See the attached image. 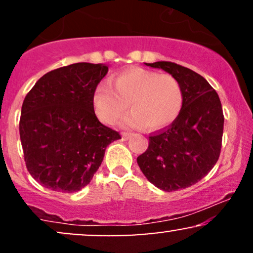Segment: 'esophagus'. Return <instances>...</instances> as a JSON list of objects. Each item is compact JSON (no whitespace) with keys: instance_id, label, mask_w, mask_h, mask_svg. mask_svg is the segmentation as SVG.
I'll return each mask as SVG.
<instances>
[{"instance_id":"esophagus-1","label":"esophagus","mask_w":253,"mask_h":253,"mask_svg":"<svg viewBox=\"0 0 253 253\" xmlns=\"http://www.w3.org/2000/svg\"><path fill=\"white\" fill-rule=\"evenodd\" d=\"M121 135H123L124 140H126V139H128L129 136L132 135V133H129V132H123V133H121Z\"/></svg>"}]
</instances>
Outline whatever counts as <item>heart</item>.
I'll return each instance as SVG.
<instances>
[{
  "mask_svg": "<svg viewBox=\"0 0 253 253\" xmlns=\"http://www.w3.org/2000/svg\"><path fill=\"white\" fill-rule=\"evenodd\" d=\"M101 82L92 92L97 118L104 124H115L129 107L132 114L124 120L127 127L145 126L149 130L168 127L181 113L183 90L170 74L133 68Z\"/></svg>",
  "mask_w": 253,
  "mask_h": 253,
  "instance_id": "heart-1",
  "label": "heart"
}]
</instances>
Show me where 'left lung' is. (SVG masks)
<instances>
[{"instance_id":"left-lung-1","label":"left lung","mask_w":253,"mask_h":253,"mask_svg":"<svg viewBox=\"0 0 253 253\" xmlns=\"http://www.w3.org/2000/svg\"><path fill=\"white\" fill-rule=\"evenodd\" d=\"M145 64L177 78L183 90V107L172 124L151 133L149 147L136 162L159 189H185L202 179L219 159L223 133L221 102L211 84L195 71L172 62Z\"/></svg>"}]
</instances>
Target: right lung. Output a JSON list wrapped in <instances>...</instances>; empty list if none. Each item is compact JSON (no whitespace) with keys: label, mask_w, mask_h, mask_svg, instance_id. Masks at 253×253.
I'll return each mask as SVG.
<instances>
[{"label":"right lung","mask_w":253,"mask_h":253,"mask_svg":"<svg viewBox=\"0 0 253 253\" xmlns=\"http://www.w3.org/2000/svg\"><path fill=\"white\" fill-rule=\"evenodd\" d=\"M103 64L75 63L45 74L26 95L20 139L31 176L42 187L75 193L88 185L106 147L121 139L95 115L92 92Z\"/></svg>","instance_id":"1"}]
</instances>
